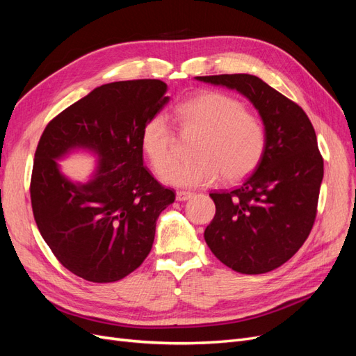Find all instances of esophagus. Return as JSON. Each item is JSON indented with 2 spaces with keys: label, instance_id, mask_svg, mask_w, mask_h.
I'll use <instances>...</instances> for the list:
<instances>
[{
  "label": "esophagus",
  "instance_id": "obj_1",
  "mask_svg": "<svg viewBox=\"0 0 356 356\" xmlns=\"http://www.w3.org/2000/svg\"><path fill=\"white\" fill-rule=\"evenodd\" d=\"M193 197V193L190 191H177V200L178 202H186Z\"/></svg>",
  "mask_w": 356,
  "mask_h": 356
}]
</instances>
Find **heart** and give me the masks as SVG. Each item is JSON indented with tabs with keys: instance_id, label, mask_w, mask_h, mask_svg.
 Returning <instances> with one entry per match:
<instances>
[{
	"instance_id": "b5f03b06",
	"label": "heart",
	"mask_w": 356,
	"mask_h": 356,
	"mask_svg": "<svg viewBox=\"0 0 356 356\" xmlns=\"http://www.w3.org/2000/svg\"><path fill=\"white\" fill-rule=\"evenodd\" d=\"M175 114L184 131L200 132V136L191 149L195 159L172 168L163 177L168 184L207 187L222 175L227 182H236L260 165L266 152V129L238 99L221 92H203L181 102ZM139 147L156 174L174 165L175 136L166 115L154 114L143 124Z\"/></svg>"
}]
</instances>
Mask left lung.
Returning <instances> with one entry per match:
<instances>
[{"mask_svg": "<svg viewBox=\"0 0 356 356\" xmlns=\"http://www.w3.org/2000/svg\"><path fill=\"white\" fill-rule=\"evenodd\" d=\"M239 92L260 114L266 152L254 174L232 191L211 193L215 217L204 230L213 255L243 275L286 263L314 227L324 160L300 106L250 74L196 77Z\"/></svg>", "mask_w": 356, "mask_h": 356, "instance_id": "8db88e82", "label": "left lung"}]
</instances>
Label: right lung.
<instances>
[{
  "instance_id": "obj_1",
  "label": "right lung",
  "mask_w": 356,
  "mask_h": 356,
  "mask_svg": "<svg viewBox=\"0 0 356 356\" xmlns=\"http://www.w3.org/2000/svg\"><path fill=\"white\" fill-rule=\"evenodd\" d=\"M160 80L99 86L46 126L34 157L31 203L38 230L63 267L86 281H120L152 251L156 221L175 200L144 166L139 134L169 102ZM97 158L89 181L74 183L58 159Z\"/></svg>"
}]
</instances>
